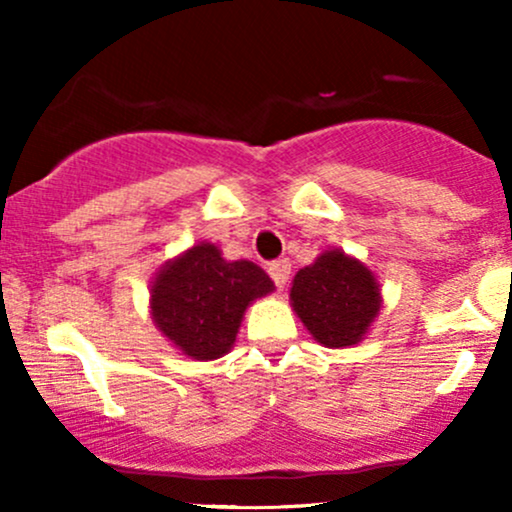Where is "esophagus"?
<instances>
[{
  "label": "esophagus",
  "instance_id": "obj_1",
  "mask_svg": "<svg viewBox=\"0 0 512 512\" xmlns=\"http://www.w3.org/2000/svg\"><path fill=\"white\" fill-rule=\"evenodd\" d=\"M267 272H269V276H272L274 284L279 286V289H284V284H286V281H289V274H291V262L289 260L269 262Z\"/></svg>",
  "mask_w": 512,
  "mask_h": 512
}]
</instances>
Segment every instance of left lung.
Listing matches in <instances>:
<instances>
[{
    "label": "left lung",
    "instance_id": "1",
    "mask_svg": "<svg viewBox=\"0 0 512 512\" xmlns=\"http://www.w3.org/2000/svg\"><path fill=\"white\" fill-rule=\"evenodd\" d=\"M291 301L317 342L339 349L361 342L380 310V289L368 267L330 250L296 274Z\"/></svg>",
    "mask_w": 512,
    "mask_h": 512
}]
</instances>
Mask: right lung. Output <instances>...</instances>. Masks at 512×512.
I'll return each instance as SVG.
<instances>
[{
    "label": "right lung",
    "instance_id": "right-lung-1",
    "mask_svg": "<svg viewBox=\"0 0 512 512\" xmlns=\"http://www.w3.org/2000/svg\"><path fill=\"white\" fill-rule=\"evenodd\" d=\"M274 289L248 260L226 262L216 245L199 243L166 264L151 286L154 322L182 354L211 361L231 351L245 308Z\"/></svg>",
    "mask_w": 512,
    "mask_h": 512
}]
</instances>
